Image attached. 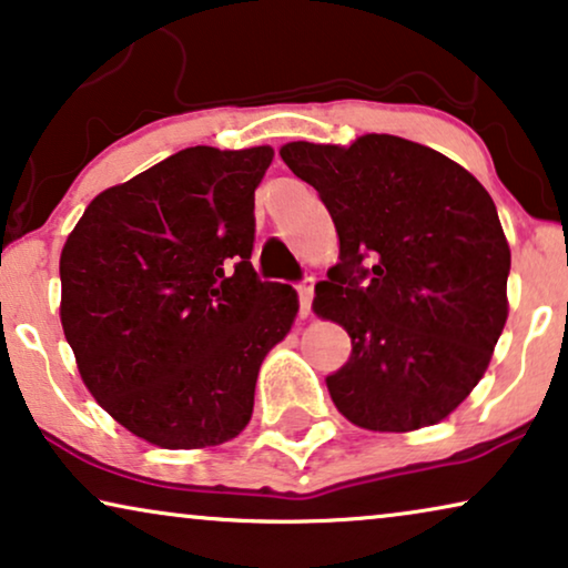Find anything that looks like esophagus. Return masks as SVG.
Here are the masks:
<instances>
[{
	"label": "esophagus",
	"instance_id": "obj_1",
	"mask_svg": "<svg viewBox=\"0 0 568 568\" xmlns=\"http://www.w3.org/2000/svg\"><path fill=\"white\" fill-rule=\"evenodd\" d=\"M313 286H315L313 278H305V282L297 284V292H300V317H307L310 315V305H313Z\"/></svg>",
	"mask_w": 568,
	"mask_h": 568
}]
</instances>
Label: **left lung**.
Segmentation results:
<instances>
[{
	"mask_svg": "<svg viewBox=\"0 0 568 568\" xmlns=\"http://www.w3.org/2000/svg\"><path fill=\"white\" fill-rule=\"evenodd\" d=\"M278 154L338 232L341 263L313 300L352 338L325 379L336 408L369 432L445 422L484 377L509 315L511 253L494 199L455 160L390 134Z\"/></svg>",
	"mask_w": 568,
	"mask_h": 568,
	"instance_id": "left-lung-1",
	"label": "left lung"
}]
</instances>
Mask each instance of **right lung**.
<instances>
[{"instance_id": "add662e5", "label": "right lung", "mask_w": 568, "mask_h": 568, "mask_svg": "<svg viewBox=\"0 0 568 568\" xmlns=\"http://www.w3.org/2000/svg\"><path fill=\"white\" fill-rule=\"evenodd\" d=\"M271 146H191L98 193L61 247V328L123 429L162 449L235 439L297 292L255 278V189Z\"/></svg>"}]
</instances>
